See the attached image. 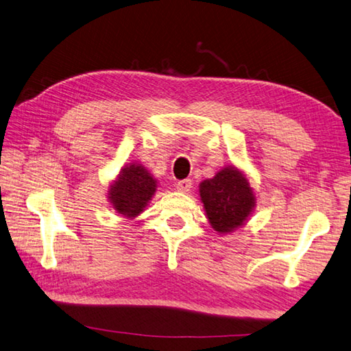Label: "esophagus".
Instances as JSON below:
<instances>
[{"label": "esophagus", "mask_w": 351, "mask_h": 351, "mask_svg": "<svg viewBox=\"0 0 351 351\" xmlns=\"http://www.w3.org/2000/svg\"><path fill=\"white\" fill-rule=\"evenodd\" d=\"M191 189V180H182L176 182V190L181 191V193H187Z\"/></svg>", "instance_id": "1"}]
</instances>
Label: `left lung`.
I'll return each mask as SVG.
<instances>
[{
    "label": "left lung",
    "instance_id": "1",
    "mask_svg": "<svg viewBox=\"0 0 351 351\" xmlns=\"http://www.w3.org/2000/svg\"><path fill=\"white\" fill-rule=\"evenodd\" d=\"M199 195L213 230L228 234L243 226L256 207V195L242 170L234 166L199 184Z\"/></svg>",
    "mask_w": 351,
    "mask_h": 351
}]
</instances>
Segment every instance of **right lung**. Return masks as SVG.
<instances>
[{
    "label": "right lung",
    "mask_w": 351,
    "mask_h": 351,
    "mask_svg": "<svg viewBox=\"0 0 351 351\" xmlns=\"http://www.w3.org/2000/svg\"><path fill=\"white\" fill-rule=\"evenodd\" d=\"M156 191V180L138 162L123 166L117 180L109 185L108 199L123 217L134 219L144 211Z\"/></svg>",
    "instance_id": "obj_1"
}]
</instances>
